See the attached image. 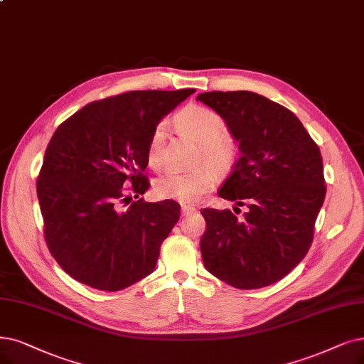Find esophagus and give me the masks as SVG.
<instances>
[{"instance_id": "34e87169", "label": "esophagus", "mask_w": 364, "mask_h": 364, "mask_svg": "<svg viewBox=\"0 0 364 364\" xmlns=\"http://www.w3.org/2000/svg\"><path fill=\"white\" fill-rule=\"evenodd\" d=\"M181 212H182V216H188V215H193L196 212V208H193L190 205H182Z\"/></svg>"}]
</instances>
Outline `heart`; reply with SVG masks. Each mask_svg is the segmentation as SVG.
I'll use <instances>...</instances> for the list:
<instances>
[{
    "mask_svg": "<svg viewBox=\"0 0 364 364\" xmlns=\"http://www.w3.org/2000/svg\"><path fill=\"white\" fill-rule=\"evenodd\" d=\"M174 122L185 136L198 141L196 163L200 166L190 171H166L155 181L154 191L159 198H173L183 205H193L215 185L213 166L227 171L236 164L239 146L235 136L224 129L223 116L206 106H185L174 116ZM166 127L164 121L156 122L148 139L146 159L154 168L163 164Z\"/></svg>",
    "mask_w": 364,
    "mask_h": 364,
    "instance_id": "heart-1",
    "label": "heart"
}]
</instances>
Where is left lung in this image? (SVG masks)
<instances>
[{
  "mask_svg": "<svg viewBox=\"0 0 364 364\" xmlns=\"http://www.w3.org/2000/svg\"><path fill=\"white\" fill-rule=\"evenodd\" d=\"M197 100L223 116L242 152L218 196L248 208L242 218L201 210L203 263L235 288L267 287L311 248L326 197L321 152L291 110L263 95L212 91Z\"/></svg>",
  "mask_w": 364,
  "mask_h": 364,
  "instance_id": "8db88e82",
  "label": "left lung"
}]
</instances>
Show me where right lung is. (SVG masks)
Wrapping results in <instances>:
<instances>
[{
	"mask_svg": "<svg viewBox=\"0 0 364 364\" xmlns=\"http://www.w3.org/2000/svg\"><path fill=\"white\" fill-rule=\"evenodd\" d=\"M193 92H124L92 101L56 128L37 197L48 248L71 278L113 293L155 269L181 206L139 198L151 186L146 144L154 125Z\"/></svg>",
	"mask_w": 364,
	"mask_h": 364,
	"instance_id": "right-lung-1",
	"label": "right lung"
}]
</instances>
